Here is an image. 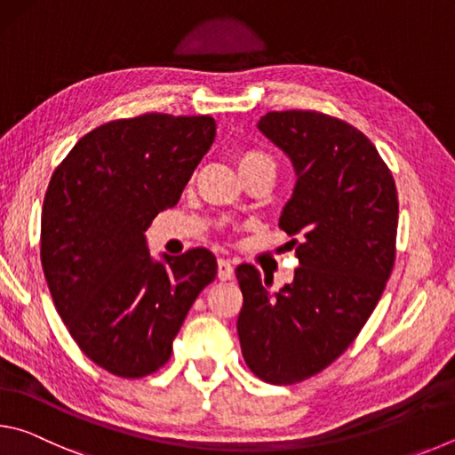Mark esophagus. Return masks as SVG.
I'll return each instance as SVG.
<instances>
[{
	"label": "esophagus",
	"mask_w": 455,
	"mask_h": 455,
	"mask_svg": "<svg viewBox=\"0 0 455 455\" xmlns=\"http://www.w3.org/2000/svg\"><path fill=\"white\" fill-rule=\"evenodd\" d=\"M235 276V267L228 259H219V279L220 281H228Z\"/></svg>",
	"instance_id": "1"
}]
</instances>
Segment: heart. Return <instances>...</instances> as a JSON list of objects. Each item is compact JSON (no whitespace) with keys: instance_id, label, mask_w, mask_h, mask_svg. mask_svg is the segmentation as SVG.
<instances>
[{"instance_id":"obj_1","label":"heart","mask_w":455,"mask_h":455,"mask_svg":"<svg viewBox=\"0 0 455 455\" xmlns=\"http://www.w3.org/2000/svg\"><path fill=\"white\" fill-rule=\"evenodd\" d=\"M236 166L243 174L246 171H252V168H257V166H273L275 168V163H273V158L268 156V154H265L263 150L244 148L236 154Z\"/></svg>"}]
</instances>
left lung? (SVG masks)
<instances>
[{"mask_svg":"<svg viewBox=\"0 0 455 455\" xmlns=\"http://www.w3.org/2000/svg\"><path fill=\"white\" fill-rule=\"evenodd\" d=\"M259 130L287 154L297 184L279 227L292 238L295 279L236 267V329L259 379L292 385L317 375L355 341L395 263L397 188L371 140L347 122L311 110L268 112Z\"/></svg>","mask_w":455,"mask_h":455,"instance_id":"1","label":"left lung"}]
</instances>
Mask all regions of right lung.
<instances>
[{"label":"right lung","instance_id":"1","mask_svg":"<svg viewBox=\"0 0 455 455\" xmlns=\"http://www.w3.org/2000/svg\"><path fill=\"white\" fill-rule=\"evenodd\" d=\"M214 136L211 116L112 120L82 136L52 174L40 236L45 281L78 347L114 375L158 371L217 276L209 249L154 260L144 236L179 203Z\"/></svg>","mask_w":455,"mask_h":455}]
</instances>
